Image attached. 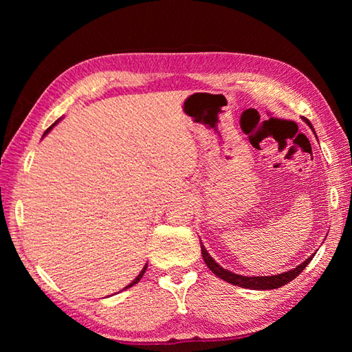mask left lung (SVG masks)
<instances>
[{
	"mask_svg": "<svg viewBox=\"0 0 352 352\" xmlns=\"http://www.w3.org/2000/svg\"><path fill=\"white\" fill-rule=\"evenodd\" d=\"M306 121V119H305ZM307 126L312 127V124L306 121ZM200 248H201V256H204V261L205 264L208 265V269H210L214 275L217 278L223 279V281L230 283V284H234L237 287H243V289H252V290H272V289H278L281 287V285L290 283L292 279H295L300 273L306 269L309 262L312 261V256H309V258L301 262L300 265H296L295 269H292L289 272H284V273H278V275H273V276H243V275H237V273H233L230 270L223 269V267H220L216 261L211 258V254L208 253V250L205 248L204 243L200 242Z\"/></svg>",
	"mask_w": 352,
	"mask_h": 352,
	"instance_id": "1",
	"label": "left lung"
}]
</instances>
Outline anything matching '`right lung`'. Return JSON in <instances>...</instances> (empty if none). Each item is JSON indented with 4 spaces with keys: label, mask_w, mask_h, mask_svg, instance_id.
<instances>
[{
    "label": "right lung",
    "mask_w": 352,
    "mask_h": 352,
    "mask_svg": "<svg viewBox=\"0 0 352 352\" xmlns=\"http://www.w3.org/2000/svg\"><path fill=\"white\" fill-rule=\"evenodd\" d=\"M58 121H60V119H57V121H56V122H54V124H52V126H51V127H50V129H46V132H45V133H43V136H46V135H47V133H50V132H51V129H52V127H54V126H56V124H57V122H58ZM146 269H147V264H146V265H144V267H142V270H141V272H140V275H138V276H136V278H135V279H133V281H132V283H130V284H129V285H127V287H124V289H129V287H132V285H135V284H136V283H138V281H140V279H141V278H142V275H144V272H146Z\"/></svg>",
    "instance_id": "add662e5"
}]
</instances>
